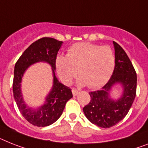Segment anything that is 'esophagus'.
I'll return each mask as SVG.
<instances>
[{"instance_id": "obj_1", "label": "esophagus", "mask_w": 148, "mask_h": 148, "mask_svg": "<svg viewBox=\"0 0 148 148\" xmlns=\"http://www.w3.org/2000/svg\"><path fill=\"white\" fill-rule=\"evenodd\" d=\"M72 92H73V96H76V95L79 94V90H77V89H75V88H73V90H72Z\"/></svg>"}]
</instances>
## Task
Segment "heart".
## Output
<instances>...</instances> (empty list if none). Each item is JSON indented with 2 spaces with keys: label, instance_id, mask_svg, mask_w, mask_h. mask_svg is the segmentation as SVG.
I'll use <instances>...</instances> for the list:
<instances>
[{
  "label": "heart",
  "instance_id": "heart-1",
  "mask_svg": "<svg viewBox=\"0 0 148 148\" xmlns=\"http://www.w3.org/2000/svg\"><path fill=\"white\" fill-rule=\"evenodd\" d=\"M115 55L109 46L78 43L69 47L66 56L56 60L57 71L61 80L69 85L76 76L79 83L90 88H97L107 82L115 67Z\"/></svg>",
  "mask_w": 148,
  "mask_h": 148
}]
</instances>
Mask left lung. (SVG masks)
Segmentation results:
<instances>
[{
  "mask_svg": "<svg viewBox=\"0 0 148 148\" xmlns=\"http://www.w3.org/2000/svg\"><path fill=\"white\" fill-rule=\"evenodd\" d=\"M115 67L108 82L101 90L89 92L91 101L84 107L85 116L101 128H110L123 120L131 108L136 95L137 75L131 60L120 45L113 41ZM119 83L123 88L122 97L117 101L109 97L113 85Z\"/></svg>",
  "mask_w": 148,
  "mask_h": 148,
  "instance_id": "8db88e82",
  "label": "left lung"
}]
</instances>
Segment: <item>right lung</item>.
Instances as JSON below:
<instances>
[{
  "instance_id": "obj_1",
  "label": "right lung",
  "mask_w": 148,
  "mask_h": 148,
  "mask_svg": "<svg viewBox=\"0 0 148 148\" xmlns=\"http://www.w3.org/2000/svg\"><path fill=\"white\" fill-rule=\"evenodd\" d=\"M62 43V41L52 38H41L23 52L15 64L13 82V97L22 115L33 125L45 127L53 124L62 115L67 101L73 97L71 89L58 82L54 74L57 55ZM41 61L47 62L53 68L54 85L46 98L45 104L38 109L33 110L25 104L20 83L27 67Z\"/></svg>"
}]
</instances>
